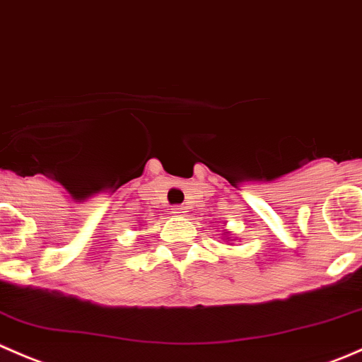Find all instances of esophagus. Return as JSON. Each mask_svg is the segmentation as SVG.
I'll list each match as a JSON object with an SVG mask.
<instances>
[{"label":"esophagus","mask_w":362,"mask_h":362,"mask_svg":"<svg viewBox=\"0 0 362 362\" xmlns=\"http://www.w3.org/2000/svg\"><path fill=\"white\" fill-rule=\"evenodd\" d=\"M173 214H174V216L182 218V216H186V209L182 206H174L173 207Z\"/></svg>","instance_id":"esophagus-1"}]
</instances>
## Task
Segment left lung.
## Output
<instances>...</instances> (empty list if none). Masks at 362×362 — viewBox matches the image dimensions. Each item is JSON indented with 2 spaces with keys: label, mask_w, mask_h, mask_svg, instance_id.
Instances as JSON below:
<instances>
[{
  "label": "left lung",
  "mask_w": 362,
  "mask_h": 362,
  "mask_svg": "<svg viewBox=\"0 0 362 362\" xmlns=\"http://www.w3.org/2000/svg\"><path fill=\"white\" fill-rule=\"evenodd\" d=\"M221 235H223V238H221L223 241H238L235 238H232V234L228 230H221Z\"/></svg>",
  "instance_id": "1"
}]
</instances>
